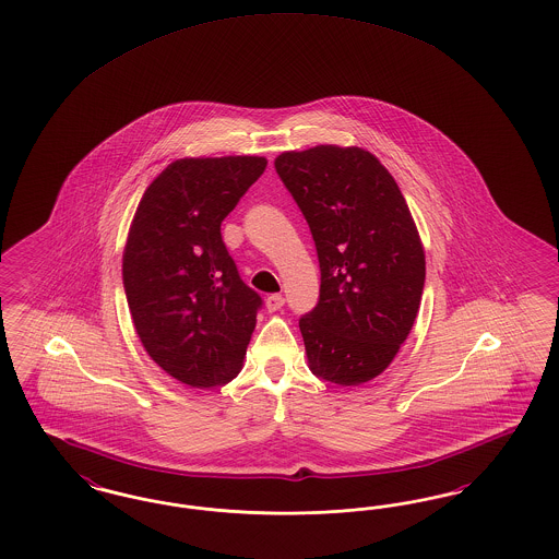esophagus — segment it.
Masks as SVG:
<instances>
[{
	"label": "esophagus",
	"mask_w": 559,
	"mask_h": 559,
	"mask_svg": "<svg viewBox=\"0 0 559 559\" xmlns=\"http://www.w3.org/2000/svg\"><path fill=\"white\" fill-rule=\"evenodd\" d=\"M285 306V297L281 295V293H272L266 297V308H269V312H276V310H281Z\"/></svg>",
	"instance_id": "obj_1"
}]
</instances>
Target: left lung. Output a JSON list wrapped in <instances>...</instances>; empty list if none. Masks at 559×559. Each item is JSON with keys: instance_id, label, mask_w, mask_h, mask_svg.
Masks as SVG:
<instances>
[{"instance_id": "8db88e82", "label": "left lung", "mask_w": 559, "mask_h": 559, "mask_svg": "<svg viewBox=\"0 0 559 559\" xmlns=\"http://www.w3.org/2000/svg\"><path fill=\"white\" fill-rule=\"evenodd\" d=\"M274 168L312 230L320 299L299 318L310 370L352 386L379 377L409 335L425 249L389 170L361 147L285 152Z\"/></svg>"}]
</instances>
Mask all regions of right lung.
<instances>
[{"instance_id":"obj_1","label":"right lung","mask_w":559,"mask_h":559,"mask_svg":"<svg viewBox=\"0 0 559 559\" xmlns=\"http://www.w3.org/2000/svg\"><path fill=\"white\" fill-rule=\"evenodd\" d=\"M266 157H182L145 189L122 255L134 331L170 377L212 389L243 366L262 297L228 255L221 224Z\"/></svg>"}]
</instances>
